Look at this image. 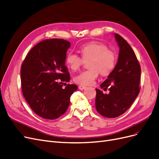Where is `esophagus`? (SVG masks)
Segmentation results:
<instances>
[{
    "mask_svg": "<svg viewBox=\"0 0 159 159\" xmlns=\"http://www.w3.org/2000/svg\"><path fill=\"white\" fill-rule=\"evenodd\" d=\"M86 86H83V85H79V89H80V90H84V89H86Z\"/></svg>",
    "mask_w": 159,
    "mask_h": 159,
    "instance_id": "esophagus-1",
    "label": "esophagus"
}]
</instances>
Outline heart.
Wrapping results in <instances>:
<instances>
[{"mask_svg":"<svg viewBox=\"0 0 159 159\" xmlns=\"http://www.w3.org/2000/svg\"><path fill=\"white\" fill-rule=\"evenodd\" d=\"M79 52L82 58L73 52H69L66 62L69 68L78 70L84 61H89V69L81 72L74 77V81L80 85H90L94 83L99 73L103 76L109 75L114 69L116 63L115 52L102 43L90 42L80 46Z\"/></svg>","mask_w":159,"mask_h":159,"instance_id":"b5f03b06","label":"heart"}]
</instances>
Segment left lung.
Masks as SVG:
<instances>
[{
    "label": "left lung",
    "instance_id": "1",
    "mask_svg": "<svg viewBox=\"0 0 159 159\" xmlns=\"http://www.w3.org/2000/svg\"><path fill=\"white\" fill-rule=\"evenodd\" d=\"M115 37L120 48L118 61L100 87L109 93L96 90V108L107 118L119 116L130 107L140 91L141 67L137 57L126 40L119 34Z\"/></svg>",
    "mask_w": 159,
    "mask_h": 159
}]
</instances>
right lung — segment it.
<instances>
[{
	"label": "right lung",
	"instance_id": "add662e5",
	"mask_svg": "<svg viewBox=\"0 0 159 159\" xmlns=\"http://www.w3.org/2000/svg\"><path fill=\"white\" fill-rule=\"evenodd\" d=\"M70 44L61 39L44 40L33 47L21 65L23 95L43 119H56L63 115L77 90V86L67 84L70 74L65 63Z\"/></svg>",
	"mask_w": 159,
	"mask_h": 159
}]
</instances>
